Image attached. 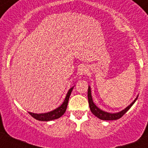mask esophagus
Returning <instances> with one entry per match:
<instances>
[{"mask_svg": "<svg viewBox=\"0 0 148 148\" xmlns=\"http://www.w3.org/2000/svg\"><path fill=\"white\" fill-rule=\"evenodd\" d=\"M79 73H80V75H85L86 73H87V68L86 67V66H83L80 69V71H79Z\"/></svg>", "mask_w": 148, "mask_h": 148, "instance_id": "1", "label": "esophagus"}]
</instances>
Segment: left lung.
<instances>
[{"mask_svg":"<svg viewBox=\"0 0 148 148\" xmlns=\"http://www.w3.org/2000/svg\"><path fill=\"white\" fill-rule=\"evenodd\" d=\"M87 96H88L89 106H90V110H91L92 114H93L94 116H96V117H98L99 119H100L108 120H108H117L121 118V117H122L127 111L131 108L132 105L135 103V101L137 99L136 98V99L133 101V102H132L130 105L128 106V107H127L125 110H121V112H119V113H107V112H104V111L100 110L98 107H96V105H95V104H94L93 101H92V95H91V90H90V87H88Z\"/></svg>","mask_w":148,"mask_h":148,"instance_id":"1","label":"left lung"}]
</instances>
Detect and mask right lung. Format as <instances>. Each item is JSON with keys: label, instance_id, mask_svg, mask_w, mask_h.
<instances>
[{"label": "right lung", "instance_id": "add662e5", "mask_svg": "<svg viewBox=\"0 0 148 148\" xmlns=\"http://www.w3.org/2000/svg\"><path fill=\"white\" fill-rule=\"evenodd\" d=\"M73 87L70 88L68 91L67 94H66V96L64 99V101L63 102V104H61L60 107H58V108H56V110L53 111H50L49 113H40V114H37V113H29V115L33 117L35 119L38 120V121H51V120L57 119L60 118L61 116H62L64 115V113L66 112V108H67L68 101H69V98H70V95L72 92V90H73Z\"/></svg>", "mask_w": 148, "mask_h": 148}]
</instances>
